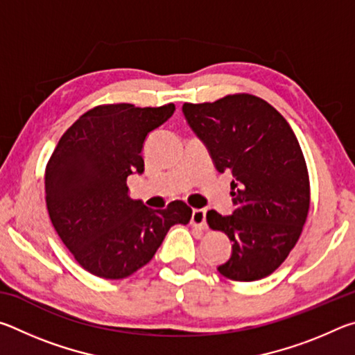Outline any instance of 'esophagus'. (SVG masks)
Wrapping results in <instances>:
<instances>
[{
    "label": "esophagus",
    "mask_w": 355,
    "mask_h": 355,
    "mask_svg": "<svg viewBox=\"0 0 355 355\" xmlns=\"http://www.w3.org/2000/svg\"><path fill=\"white\" fill-rule=\"evenodd\" d=\"M191 224L196 225V227L205 228V227H207V209H203V208L192 209Z\"/></svg>",
    "instance_id": "esophagus-1"
}]
</instances>
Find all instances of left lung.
Wrapping results in <instances>:
<instances>
[{"mask_svg": "<svg viewBox=\"0 0 355 355\" xmlns=\"http://www.w3.org/2000/svg\"><path fill=\"white\" fill-rule=\"evenodd\" d=\"M182 110L218 172L233 177V213H207L209 227L232 241V255L218 271L236 282L268 277L296 245L310 208L307 164L296 136L255 95L184 103Z\"/></svg>", "mask_w": 355, "mask_h": 355, "instance_id": "obj_1", "label": "left lung"}]
</instances>
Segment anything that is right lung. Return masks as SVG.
Segmentation results:
<instances>
[{
	"mask_svg": "<svg viewBox=\"0 0 355 355\" xmlns=\"http://www.w3.org/2000/svg\"><path fill=\"white\" fill-rule=\"evenodd\" d=\"M175 105H103L65 131L45 171L46 208L75 260L101 279H125L152 260L169 228L186 225L182 200L152 209L128 196L127 178L144 172L148 133L172 117Z\"/></svg>",
	"mask_w": 355,
	"mask_h": 355,
	"instance_id": "add662e5",
	"label": "right lung"
}]
</instances>
